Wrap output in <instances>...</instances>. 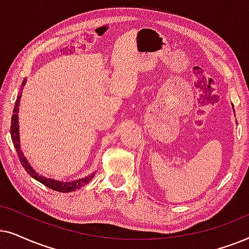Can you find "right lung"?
Listing matches in <instances>:
<instances>
[{
    "label": "right lung",
    "mask_w": 249,
    "mask_h": 249,
    "mask_svg": "<svg viewBox=\"0 0 249 249\" xmlns=\"http://www.w3.org/2000/svg\"><path fill=\"white\" fill-rule=\"evenodd\" d=\"M26 81L22 82V86L25 85ZM22 90V89H21ZM20 98H21V93L17 97L16 104H15V108H13V115L11 118V139L13 142V145H15L17 154H18L19 160L22 165V167L25 168L26 172L31 175L32 178H34L35 180H37L38 182H41L42 184H44L45 187H48L52 190L58 191V192H71L77 190V189L84 187L90 182L92 178H94L95 172L93 173L88 175V177L83 178H78V180L71 181V182H62V181H58V180H53V178H46L45 177H41L36 173L34 168H33L29 163L27 161V159L22 154V151L20 150V143H19V126H18V109H19V104H20Z\"/></svg>",
    "instance_id": "obj_1"
}]
</instances>
